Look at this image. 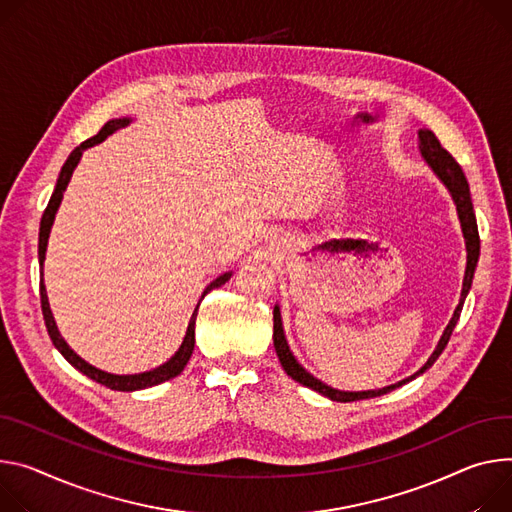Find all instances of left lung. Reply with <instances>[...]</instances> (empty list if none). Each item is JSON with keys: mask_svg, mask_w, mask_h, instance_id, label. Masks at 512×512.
I'll return each mask as SVG.
<instances>
[{"mask_svg": "<svg viewBox=\"0 0 512 512\" xmlns=\"http://www.w3.org/2000/svg\"><path fill=\"white\" fill-rule=\"evenodd\" d=\"M418 138H421V153L425 157V161L431 165V169L439 175V179L447 185L453 200H455V206H457V214H459V220H461V228H463V237H466V247H468V267H466V277H463V290H461V298H459V304L453 312V318L449 320L447 329L437 345V349L433 351V355L429 357V361L416 371L414 376L394 384V386H388V388H382V390H367V392H339L327 384H322L320 380H316L314 376H310L308 371L296 361V357L292 355L290 347H288V341L284 337V327H282V316H280V308L273 306V347H275V353L277 357H280V363L282 367L286 369V374L300 382L302 386L306 388H312L314 392L327 396L331 400H337V402H355V400H365V398H376V396H382V394H388L392 392L394 388L414 380L416 376L425 374V371L439 359V355L443 353V349L447 347L449 343V337L455 329V324L459 320V314H461V308H463V302H466V296L472 288V280H474V271H476V265H478V257H480V235H478V222H476V214H474V206H472V198H470V185H468V179L466 175H463L459 163L451 157V153H447L439 138L431 132V130H418Z\"/></svg>", "mask_w": 512, "mask_h": 512, "instance_id": "obj_1", "label": "left lung"}]
</instances>
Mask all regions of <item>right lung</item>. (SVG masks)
<instances>
[{
    "label": "right lung",
    "instance_id": "right-lung-1",
    "mask_svg": "<svg viewBox=\"0 0 512 512\" xmlns=\"http://www.w3.org/2000/svg\"><path fill=\"white\" fill-rule=\"evenodd\" d=\"M128 122H130L128 118H118V120L106 122V124L102 126V130H100L96 136L87 138V141H83V143H81L77 149H73V153L67 157L65 165H63V169H61V175H59V179H57L55 192H53V196H51V200H49V206L44 208V214H42V218H40V232H38V259H40V267H42V261H44L46 243H49V232H51V226H53L57 208H59V204H61V200H63V192H65V188H67V183H69L71 175H73V169H75L77 163H79L81 153H83L85 149H89V147H94V145L102 143L108 134H112L114 130L126 126ZM40 275H42V269H40ZM228 277H230V273L220 275L218 280H214V282L204 290V296H206L208 292H212L214 288H220L222 284H226ZM204 296H202V298H204ZM40 306H42V316H44L46 331H49V337H51L53 345L61 351V355H63L75 369H79L81 374H85L87 378H91L94 382H98V384H102V386H106V388H110V390L134 392V390H145V388L163 384V382H167V380H171V378H175V376L181 374L183 367L188 365V361H190V357H192V351H194V343H196V339H194V327H196L198 308H196L194 314H192V320H190V324H188V333H185L181 347L177 349V353H175L167 363L159 365L157 369L145 371V374H134V376H114V374H106V371H102V369H98V367H94V365H89L87 361H83V359L65 343V339L59 335V329H57L53 312H51V306H49V298H46V290H44V284H42V277H40ZM198 306H200V304H198Z\"/></svg>",
    "mask_w": 512,
    "mask_h": 512
}]
</instances>
